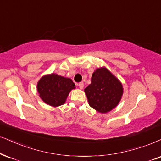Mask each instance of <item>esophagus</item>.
<instances>
[{
	"label": "esophagus",
	"instance_id": "esophagus-1",
	"mask_svg": "<svg viewBox=\"0 0 161 161\" xmlns=\"http://www.w3.org/2000/svg\"><path fill=\"white\" fill-rule=\"evenodd\" d=\"M79 87L80 89H82L84 87V83L83 82H79Z\"/></svg>",
	"mask_w": 161,
	"mask_h": 161
}]
</instances>
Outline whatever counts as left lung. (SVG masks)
Returning <instances> with one entry per match:
<instances>
[{
    "instance_id": "left-lung-1",
    "label": "left lung",
    "mask_w": 161,
    "mask_h": 161,
    "mask_svg": "<svg viewBox=\"0 0 161 161\" xmlns=\"http://www.w3.org/2000/svg\"><path fill=\"white\" fill-rule=\"evenodd\" d=\"M89 105L100 113H107L117 106L123 95V86L108 70L98 68L85 89Z\"/></svg>"
}]
</instances>
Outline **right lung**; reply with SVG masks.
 Masks as SVG:
<instances>
[{
  "label": "right lung",
  "mask_w": 161,
  "mask_h": 161,
  "mask_svg": "<svg viewBox=\"0 0 161 161\" xmlns=\"http://www.w3.org/2000/svg\"><path fill=\"white\" fill-rule=\"evenodd\" d=\"M74 88L75 84L70 79L55 74L43 76L37 85L42 100L53 107L64 104L70 91Z\"/></svg>",
  "instance_id": "right-lung-1"
}]
</instances>
